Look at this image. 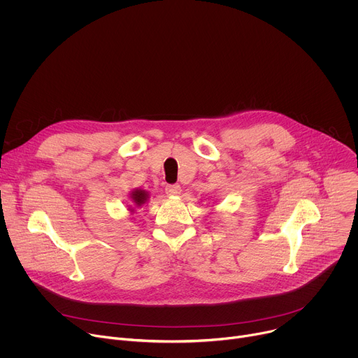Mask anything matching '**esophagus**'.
Here are the masks:
<instances>
[{
  "mask_svg": "<svg viewBox=\"0 0 358 358\" xmlns=\"http://www.w3.org/2000/svg\"><path fill=\"white\" fill-rule=\"evenodd\" d=\"M166 192H167V195H178V194H181V187H180V184H169L166 187Z\"/></svg>",
  "mask_w": 358,
  "mask_h": 358,
  "instance_id": "obj_1",
  "label": "esophagus"
}]
</instances>
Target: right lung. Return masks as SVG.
Listing matches in <instances>:
<instances>
[{"label": "right lung", "mask_w": 358, "mask_h": 358, "mask_svg": "<svg viewBox=\"0 0 358 358\" xmlns=\"http://www.w3.org/2000/svg\"><path fill=\"white\" fill-rule=\"evenodd\" d=\"M130 196H131V199H133V202H134V206H137V207L143 206V203H144V202L147 201V198H148L147 192L143 191V189H134Z\"/></svg>", "instance_id": "1"}]
</instances>
